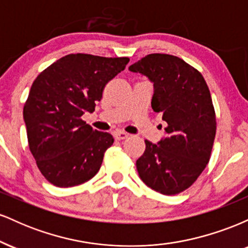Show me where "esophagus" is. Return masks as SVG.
Listing matches in <instances>:
<instances>
[{"label": "esophagus", "mask_w": 248, "mask_h": 248, "mask_svg": "<svg viewBox=\"0 0 248 248\" xmlns=\"http://www.w3.org/2000/svg\"><path fill=\"white\" fill-rule=\"evenodd\" d=\"M113 135H114L116 140H124V139H127L128 136H129V134L124 132V130H115V132L113 133Z\"/></svg>", "instance_id": "34e87169"}]
</instances>
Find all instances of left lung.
<instances>
[{"mask_svg":"<svg viewBox=\"0 0 248 248\" xmlns=\"http://www.w3.org/2000/svg\"><path fill=\"white\" fill-rule=\"evenodd\" d=\"M129 70L154 82L152 108L167 122L163 140L144 141L138 172L155 191L177 195L195 183L211 157L217 121L210 90L202 73L176 56L150 53Z\"/></svg>","mask_w":248,"mask_h":248,"instance_id":"8db88e82","label":"left lung"}]
</instances>
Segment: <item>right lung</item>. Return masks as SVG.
<instances>
[{"mask_svg":"<svg viewBox=\"0 0 248 248\" xmlns=\"http://www.w3.org/2000/svg\"><path fill=\"white\" fill-rule=\"evenodd\" d=\"M128 62V57L71 53L37 76L23 118L30 152L51 184L79 186L99 171L114 139L109 133L93 129L81 116L94 112L106 84Z\"/></svg>","mask_w":248,"mask_h":248,"instance_id":"1","label":"right lung"}]
</instances>
